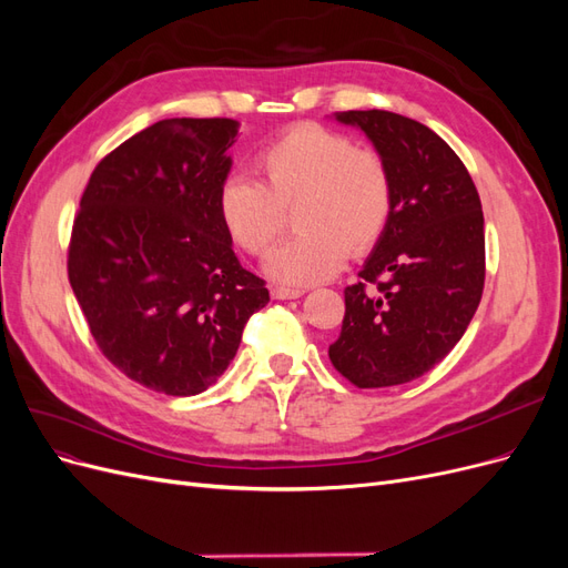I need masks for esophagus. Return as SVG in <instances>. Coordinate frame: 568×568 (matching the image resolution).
I'll list each match as a JSON object with an SVG mask.
<instances>
[{
    "mask_svg": "<svg viewBox=\"0 0 568 568\" xmlns=\"http://www.w3.org/2000/svg\"><path fill=\"white\" fill-rule=\"evenodd\" d=\"M270 296L274 301H291V298H301L303 291L301 288H284V286H272Z\"/></svg>",
    "mask_w": 568,
    "mask_h": 568,
    "instance_id": "obj_1",
    "label": "esophagus"
}]
</instances>
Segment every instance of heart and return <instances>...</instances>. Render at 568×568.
Instances as JSON below:
<instances>
[{
  "label": "heart",
  "mask_w": 568,
  "mask_h": 568,
  "mask_svg": "<svg viewBox=\"0 0 568 568\" xmlns=\"http://www.w3.org/2000/svg\"><path fill=\"white\" fill-rule=\"evenodd\" d=\"M263 184L230 175L217 189V215L232 242L263 255L294 211V234L267 261V277L311 286L334 277L346 255H365L388 230L393 180L376 151L355 149L346 134L298 125L257 153Z\"/></svg>",
  "instance_id": "1"
}]
</instances>
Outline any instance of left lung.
<instances>
[{
    "mask_svg": "<svg viewBox=\"0 0 568 568\" xmlns=\"http://www.w3.org/2000/svg\"><path fill=\"white\" fill-rule=\"evenodd\" d=\"M393 180L382 242L348 286L332 365L357 388L419 379L448 355L480 303L486 280L484 211L457 153L417 120L390 111H343Z\"/></svg>",
    "mask_w": 568,
    "mask_h": 568,
    "instance_id": "obj_1",
    "label": "left lung"
}]
</instances>
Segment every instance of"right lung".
Instances as JSON below:
<instances>
[{"label":"right lung","mask_w":568,"mask_h":568,"mask_svg":"<svg viewBox=\"0 0 568 568\" xmlns=\"http://www.w3.org/2000/svg\"><path fill=\"white\" fill-rule=\"evenodd\" d=\"M232 118H168L101 161L80 199L68 280L97 346L128 379L196 395L230 367L267 305L217 215Z\"/></svg>","instance_id":"add662e5"}]
</instances>
